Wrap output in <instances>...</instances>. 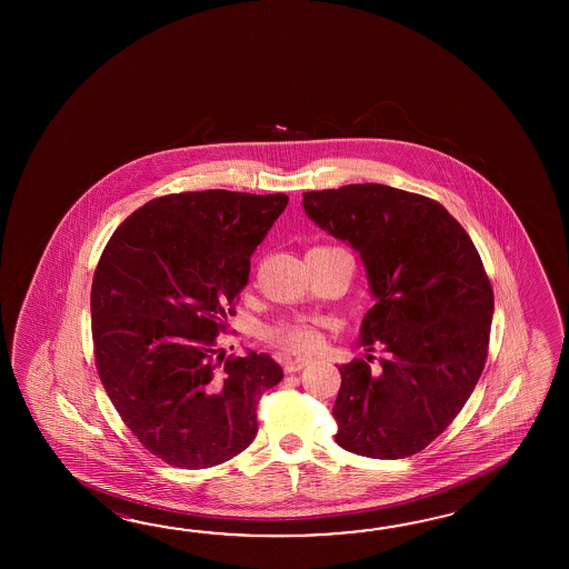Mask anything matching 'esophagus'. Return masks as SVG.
Wrapping results in <instances>:
<instances>
[{"mask_svg":"<svg viewBox=\"0 0 569 569\" xmlns=\"http://www.w3.org/2000/svg\"><path fill=\"white\" fill-rule=\"evenodd\" d=\"M311 360H305V358H287L284 362H282V368H284V372L287 375H292V372H299L302 370L305 366H309Z\"/></svg>","mask_w":569,"mask_h":569,"instance_id":"34e87169","label":"esophagus"}]
</instances>
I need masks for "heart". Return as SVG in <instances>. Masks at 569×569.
Masks as SVG:
<instances>
[{
	"label": "heart",
	"instance_id": "1",
	"mask_svg": "<svg viewBox=\"0 0 569 569\" xmlns=\"http://www.w3.org/2000/svg\"><path fill=\"white\" fill-rule=\"evenodd\" d=\"M264 339L270 346L289 353H309L321 346V331L309 319H282L264 329Z\"/></svg>",
	"mask_w": 569,
	"mask_h": 569
}]
</instances>
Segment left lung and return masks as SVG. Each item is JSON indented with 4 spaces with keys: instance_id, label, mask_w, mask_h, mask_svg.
<instances>
[{
    "instance_id": "left-lung-1",
    "label": "left lung",
    "mask_w": 569,
    "mask_h": 569,
    "mask_svg": "<svg viewBox=\"0 0 569 569\" xmlns=\"http://www.w3.org/2000/svg\"><path fill=\"white\" fill-rule=\"evenodd\" d=\"M305 213L362 256L375 307L339 366L336 441L376 460L427 448L458 417L482 375L495 292L472 238L423 194L363 182L302 193ZM369 362L375 356H366Z\"/></svg>"
}]
</instances>
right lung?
Here are the masks:
<instances>
[{
  "label": "right lung",
  "mask_w": 569,
  "mask_h": 569,
  "mask_svg": "<svg viewBox=\"0 0 569 569\" xmlns=\"http://www.w3.org/2000/svg\"><path fill=\"white\" fill-rule=\"evenodd\" d=\"M289 197L209 189L157 197L113 231L91 284L97 375L152 456L203 470L252 443L256 409L282 368L218 346L250 256Z\"/></svg>",
  "instance_id": "add662e5"
}]
</instances>
